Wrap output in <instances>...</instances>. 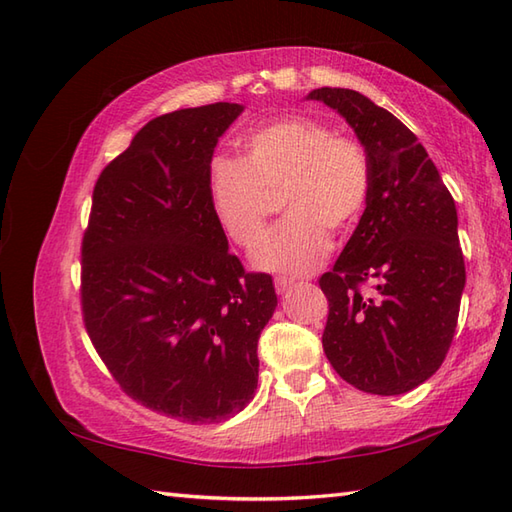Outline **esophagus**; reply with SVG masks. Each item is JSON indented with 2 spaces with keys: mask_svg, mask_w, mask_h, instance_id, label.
<instances>
[{
  "mask_svg": "<svg viewBox=\"0 0 512 512\" xmlns=\"http://www.w3.org/2000/svg\"><path fill=\"white\" fill-rule=\"evenodd\" d=\"M292 284H295V281H292L290 277H275V290L279 292V295L288 292L292 288Z\"/></svg>",
  "mask_w": 512,
  "mask_h": 512,
  "instance_id": "obj_1",
  "label": "esophagus"
}]
</instances>
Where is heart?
I'll return each mask as SVG.
<instances>
[{
    "label": "heart",
    "mask_w": 512,
    "mask_h": 512,
    "mask_svg": "<svg viewBox=\"0 0 512 512\" xmlns=\"http://www.w3.org/2000/svg\"><path fill=\"white\" fill-rule=\"evenodd\" d=\"M244 160L217 156L206 189L211 211L235 246L250 248L266 226L273 198L288 215L257 244L253 262L303 275L332 246L330 233L350 235L372 198V165L356 138L308 116H281L242 140Z\"/></svg>",
    "instance_id": "1"
}]
</instances>
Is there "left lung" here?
<instances>
[{
    "mask_svg": "<svg viewBox=\"0 0 512 512\" xmlns=\"http://www.w3.org/2000/svg\"><path fill=\"white\" fill-rule=\"evenodd\" d=\"M372 165L363 220L319 286L328 297L323 352L345 383L396 396L438 372L466 281L458 211L416 134L367 96L319 88Z\"/></svg>",
    "mask_w": 512,
    "mask_h": 512,
    "instance_id": "left-lung-1",
    "label": "left lung"
}]
</instances>
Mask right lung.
Returning a JSON list of instances; mask_svg holds the SVG:
<instances>
[{
  "mask_svg": "<svg viewBox=\"0 0 512 512\" xmlns=\"http://www.w3.org/2000/svg\"><path fill=\"white\" fill-rule=\"evenodd\" d=\"M211 103L162 114L94 184L81 242V312L125 394L191 424L220 422L257 389L273 277L248 273L211 211L213 149L242 114Z\"/></svg>",
  "mask_w": 512,
  "mask_h": 512,
  "instance_id": "add662e5",
  "label": "right lung"
}]
</instances>
